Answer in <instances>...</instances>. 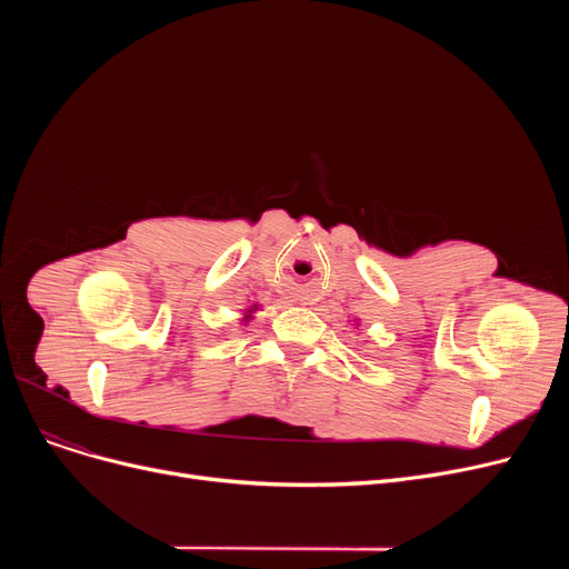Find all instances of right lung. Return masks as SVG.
I'll use <instances>...</instances> for the list:
<instances>
[{"mask_svg":"<svg viewBox=\"0 0 569 569\" xmlns=\"http://www.w3.org/2000/svg\"><path fill=\"white\" fill-rule=\"evenodd\" d=\"M247 318H249V316H247Z\"/></svg>","mask_w":569,"mask_h":569,"instance_id":"obj_1","label":"right lung"}]
</instances>
